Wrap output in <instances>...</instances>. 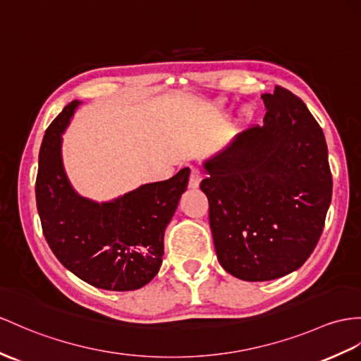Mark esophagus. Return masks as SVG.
Listing matches in <instances>:
<instances>
[{
    "instance_id": "esophagus-1",
    "label": "esophagus",
    "mask_w": 361,
    "mask_h": 361,
    "mask_svg": "<svg viewBox=\"0 0 361 361\" xmlns=\"http://www.w3.org/2000/svg\"><path fill=\"white\" fill-rule=\"evenodd\" d=\"M202 180V171L199 169H191V174H190V180L188 185L190 188H197L199 183Z\"/></svg>"
}]
</instances>
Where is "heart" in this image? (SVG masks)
Returning <instances> with one entry per match:
<instances>
[{
  "instance_id": "heart-1",
  "label": "heart",
  "mask_w": 361,
  "mask_h": 361,
  "mask_svg": "<svg viewBox=\"0 0 361 361\" xmlns=\"http://www.w3.org/2000/svg\"><path fill=\"white\" fill-rule=\"evenodd\" d=\"M221 105H222V102H221ZM251 116H252V111H251V109H243V110L240 111V118H239V121H242V122H247V121H250V119H251Z\"/></svg>"
}]
</instances>
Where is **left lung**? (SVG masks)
Masks as SVG:
<instances>
[{"mask_svg": "<svg viewBox=\"0 0 361 361\" xmlns=\"http://www.w3.org/2000/svg\"><path fill=\"white\" fill-rule=\"evenodd\" d=\"M262 99L263 126L242 131L205 161L200 182L219 263L247 282L300 268L332 197L326 140L303 101L283 87Z\"/></svg>", "mask_w": 361, "mask_h": 361, "instance_id": "obj_1", "label": "left lung"}]
</instances>
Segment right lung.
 <instances>
[{"label":"right lung","instance_id":"right-lung-1","mask_svg":"<svg viewBox=\"0 0 361 361\" xmlns=\"http://www.w3.org/2000/svg\"><path fill=\"white\" fill-rule=\"evenodd\" d=\"M79 104L64 107L42 139L35 185L42 233L56 259L84 282L133 291L162 265L164 233L187 190L190 169L102 204L79 196L61 156L63 133Z\"/></svg>","mask_w":361,"mask_h":361}]
</instances>
